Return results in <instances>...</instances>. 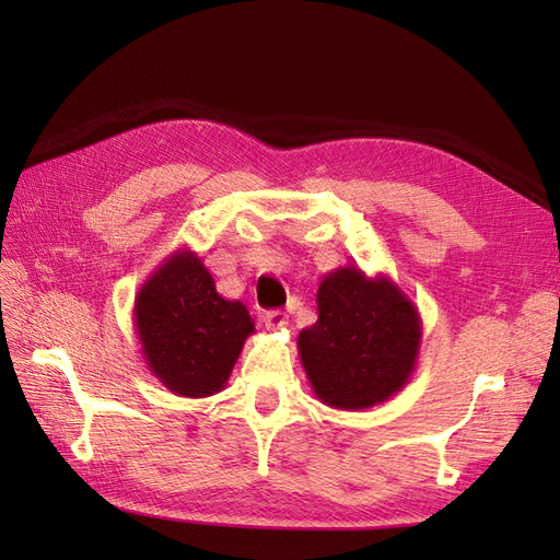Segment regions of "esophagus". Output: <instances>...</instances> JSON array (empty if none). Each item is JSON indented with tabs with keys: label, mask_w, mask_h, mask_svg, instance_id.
Returning a JSON list of instances; mask_svg holds the SVG:
<instances>
[{
	"label": "esophagus",
	"mask_w": 560,
	"mask_h": 560,
	"mask_svg": "<svg viewBox=\"0 0 560 560\" xmlns=\"http://www.w3.org/2000/svg\"><path fill=\"white\" fill-rule=\"evenodd\" d=\"M264 325L270 331H278V329H284L287 325H290V322H287V313H282V311H268V313H264Z\"/></svg>",
	"instance_id": "1"
}]
</instances>
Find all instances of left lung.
Wrapping results in <instances>:
<instances>
[{
	"instance_id": "left-lung-1",
	"label": "left lung",
	"mask_w": 560,
	"mask_h": 560,
	"mask_svg": "<svg viewBox=\"0 0 560 560\" xmlns=\"http://www.w3.org/2000/svg\"><path fill=\"white\" fill-rule=\"evenodd\" d=\"M420 338L418 308L397 282L343 266L322 278L317 322L299 334L296 346L317 399L362 411L411 381Z\"/></svg>"
}]
</instances>
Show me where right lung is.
<instances>
[{
  "instance_id": "right-lung-1",
  "label": "right lung",
  "mask_w": 560,
  "mask_h": 560,
  "mask_svg": "<svg viewBox=\"0 0 560 560\" xmlns=\"http://www.w3.org/2000/svg\"><path fill=\"white\" fill-rule=\"evenodd\" d=\"M135 331L142 358L173 395L222 393L254 319L241 301L217 292L210 270L189 247L175 249L135 296Z\"/></svg>"
}]
</instances>
